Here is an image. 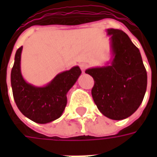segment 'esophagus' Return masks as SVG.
I'll use <instances>...</instances> for the list:
<instances>
[{
    "label": "esophagus",
    "mask_w": 157,
    "mask_h": 157,
    "mask_svg": "<svg viewBox=\"0 0 157 157\" xmlns=\"http://www.w3.org/2000/svg\"><path fill=\"white\" fill-rule=\"evenodd\" d=\"M88 66L89 65L87 63H81V64H80V68H81V70L82 71V72L85 71V70L87 68Z\"/></svg>",
    "instance_id": "34e87169"
}]
</instances>
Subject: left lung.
<instances>
[{
    "label": "left lung",
    "instance_id": "1",
    "mask_svg": "<svg viewBox=\"0 0 157 157\" xmlns=\"http://www.w3.org/2000/svg\"><path fill=\"white\" fill-rule=\"evenodd\" d=\"M111 58L103 66L86 70L94 79L92 95L107 118L122 120L138 109L145 97L147 73L141 55L128 36L119 29L106 30Z\"/></svg>",
    "mask_w": 157,
    "mask_h": 157
}]
</instances>
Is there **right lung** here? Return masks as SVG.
Instances as JSON below:
<instances>
[{"instance_id": "1", "label": "right lung", "mask_w": 157, "mask_h": 157, "mask_svg": "<svg viewBox=\"0 0 157 157\" xmlns=\"http://www.w3.org/2000/svg\"><path fill=\"white\" fill-rule=\"evenodd\" d=\"M22 46L17 50L11 72L15 102L23 115L38 124H48L62 115L67 103V93L82 74L79 66L55 75L47 85L37 86L23 78L21 71Z\"/></svg>"}]
</instances>
